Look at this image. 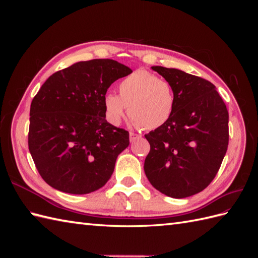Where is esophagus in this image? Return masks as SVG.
<instances>
[{
    "label": "esophagus",
    "mask_w": 258,
    "mask_h": 258,
    "mask_svg": "<svg viewBox=\"0 0 258 258\" xmlns=\"http://www.w3.org/2000/svg\"><path fill=\"white\" fill-rule=\"evenodd\" d=\"M141 138H142L141 135L135 134V132H130V142H135V141H137V140L141 139Z\"/></svg>",
    "instance_id": "34e87169"
}]
</instances>
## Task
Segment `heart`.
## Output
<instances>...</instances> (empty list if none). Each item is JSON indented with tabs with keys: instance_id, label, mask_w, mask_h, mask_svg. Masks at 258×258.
<instances>
[{
	"instance_id": "1",
	"label": "heart",
	"mask_w": 258,
	"mask_h": 258,
	"mask_svg": "<svg viewBox=\"0 0 258 258\" xmlns=\"http://www.w3.org/2000/svg\"><path fill=\"white\" fill-rule=\"evenodd\" d=\"M118 91L119 96L108 92L103 99L106 118L113 124L120 123L128 107L131 119L146 130L160 128L173 114L175 96L172 86L144 70L124 77Z\"/></svg>"
}]
</instances>
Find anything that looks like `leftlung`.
<instances>
[{"instance_id": "obj_1", "label": "left lung", "mask_w": 258, "mask_h": 258, "mask_svg": "<svg viewBox=\"0 0 258 258\" xmlns=\"http://www.w3.org/2000/svg\"><path fill=\"white\" fill-rule=\"evenodd\" d=\"M172 86L171 118L145 138L151 145L144 162L148 181L172 198H186L213 181L227 152L228 111L215 86L177 69L152 67Z\"/></svg>"}]
</instances>
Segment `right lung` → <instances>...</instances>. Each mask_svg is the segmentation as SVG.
Masks as SVG:
<instances>
[{"label":"right lung","instance_id":"1","mask_svg":"<svg viewBox=\"0 0 258 258\" xmlns=\"http://www.w3.org/2000/svg\"><path fill=\"white\" fill-rule=\"evenodd\" d=\"M132 73L112 59L81 61L48 77L30 107L28 144L44 181L63 192L101 188L129 145V132L105 119L108 87Z\"/></svg>","mask_w":258,"mask_h":258}]
</instances>
